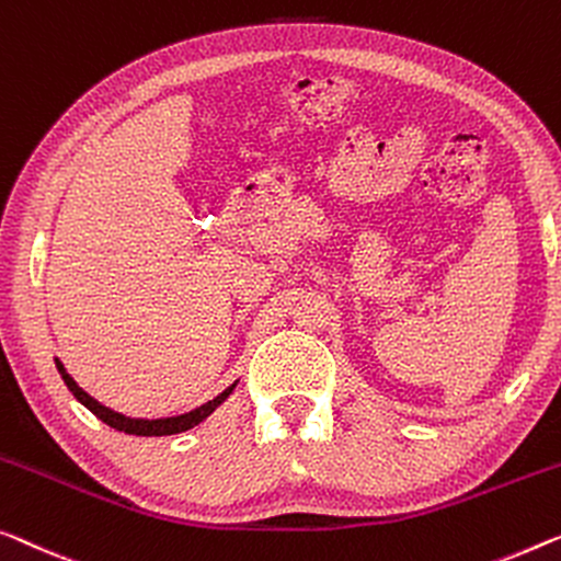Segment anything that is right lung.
Masks as SVG:
<instances>
[{
    "mask_svg": "<svg viewBox=\"0 0 561 561\" xmlns=\"http://www.w3.org/2000/svg\"><path fill=\"white\" fill-rule=\"evenodd\" d=\"M55 365H57V370H60V375H62L65 386L70 388L72 396L78 398L80 403L85 405L90 413L98 415L100 421L111 425V428L121 431V433H130V436H173V433H183V431L194 428V425H198L201 421H206V417L211 415L216 408H219L224 400L231 396L233 388H237V382H239L237 380V382H233V386H229L227 390L219 392V396H216L214 400H208V403L194 408V411H188V413H183V415H171V417H153V421H148V417H128V415H123V413H115V411H111V408H105L103 403H98L93 396H88V392L82 390L78 382L70 378V373L65 370V365L57 360V357H55Z\"/></svg>",
    "mask_w": 561,
    "mask_h": 561,
    "instance_id": "right-lung-1",
    "label": "right lung"
}]
</instances>
